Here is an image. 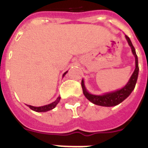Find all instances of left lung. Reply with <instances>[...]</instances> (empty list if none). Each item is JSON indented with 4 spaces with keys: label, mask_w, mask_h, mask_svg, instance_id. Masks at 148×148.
Listing matches in <instances>:
<instances>
[{
    "label": "left lung",
    "mask_w": 148,
    "mask_h": 148,
    "mask_svg": "<svg viewBox=\"0 0 148 148\" xmlns=\"http://www.w3.org/2000/svg\"><path fill=\"white\" fill-rule=\"evenodd\" d=\"M126 39L127 40L128 44L132 48V51L133 53L135 58H136V69L134 71L133 74L132 75V77L128 81L127 84L122 88L121 90H119L115 92H112V93H106L104 95H93L90 94L86 91L85 86H84L83 80L82 81V91L85 97L90 101H91L95 105L101 106H106V107H110V106H115L122 102L124 99H126L127 97L130 95V93L132 92L134 88L136 86V84L137 78H138V74H139V65H138V58H137V55L136 53V50L135 47L132 45V43L131 42L129 37L127 36H125Z\"/></svg>",
    "instance_id": "1"
}]
</instances>
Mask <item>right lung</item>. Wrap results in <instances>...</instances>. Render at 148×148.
I'll list each match as a JSON object with an SVG mask.
<instances>
[{
	"label": "right lung",
	"instance_id": "1",
	"mask_svg": "<svg viewBox=\"0 0 148 148\" xmlns=\"http://www.w3.org/2000/svg\"><path fill=\"white\" fill-rule=\"evenodd\" d=\"M66 73H65L63 75H65ZM59 101H60V97H58L55 101L52 102L51 104L47 105V106H41V107H34V106H28V107H29L31 109H32V110H34V111H36V112H47V111H49V110H51V109H54L55 106H57V104L59 102Z\"/></svg>",
	"mask_w": 148,
	"mask_h": 148
}]
</instances>
